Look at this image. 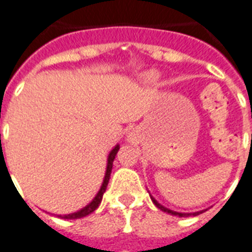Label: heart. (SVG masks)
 I'll list each match as a JSON object with an SVG mask.
<instances>
[{
  "mask_svg": "<svg viewBox=\"0 0 252 252\" xmlns=\"http://www.w3.org/2000/svg\"><path fill=\"white\" fill-rule=\"evenodd\" d=\"M141 79H143V82H145L148 84H155L160 79V75H158L157 71H147V72H144L141 75Z\"/></svg>",
  "mask_w": 252,
  "mask_h": 252,
  "instance_id": "b5f03b06",
  "label": "heart"
}]
</instances>
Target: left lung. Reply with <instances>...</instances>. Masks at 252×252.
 <instances>
[{"instance_id":"1","label":"left lung","mask_w":252,"mask_h":252,"mask_svg":"<svg viewBox=\"0 0 252 252\" xmlns=\"http://www.w3.org/2000/svg\"><path fill=\"white\" fill-rule=\"evenodd\" d=\"M151 199H152V202L155 203L160 210L165 211V213H168V214H170V216H178V217H190V216H198V214H201V213H203V211H206V210H201V211H195V213H178V211H173L170 210V209H168V207H165L162 206L161 203L157 202V199L156 198H153L151 195Z\"/></svg>"}]
</instances>
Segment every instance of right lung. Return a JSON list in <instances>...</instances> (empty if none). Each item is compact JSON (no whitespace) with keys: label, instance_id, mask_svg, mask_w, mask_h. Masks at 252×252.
Listing matches in <instances>:
<instances>
[{"label":"right lung","instance_id":"right-lung-1","mask_svg":"<svg viewBox=\"0 0 252 252\" xmlns=\"http://www.w3.org/2000/svg\"><path fill=\"white\" fill-rule=\"evenodd\" d=\"M120 149V145H115L112 151L109 152L108 158H107V168H105V174L104 178H103V184H101L100 189L99 191L96 193V195L94 197L91 202L86 205L83 209H80V210L75 211V213H70V214H64V216H58L59 218H63V220H79V218H83V217L88 216V214H91L92 211H95L101 202V198H103V194L105 193V189H107V185H108L109 182V177H111V172H112V165H113V160H115V156H116V153Z\"/></svg>","mask_w":252,"mask_h":252}]
</instances>
